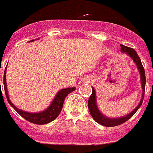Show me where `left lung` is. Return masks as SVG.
I'll use <instances>...</instances> for the list:
<instances>
[{
    "label": "left lung",
    "instance_id": "obj_1",
    "mask_svg": "<svg viewBox=\"0 0 153 153\" xmlns=\"http://www.w3.org/2000/svg\"><path fill=\"white\" fill-rule=\"evenodd\" d=\"M121 46V51L122 53H126V55H128L129 56L133 59V61L134 62V64L137 65V70L139 71V74H140V79H141V88H142V96H141V99L139 102L138 105L131 112H130L127 115H124V116H121L119 118H109L106 115H105L98 108L97 105V96H96V90L94 87H92V94L90 97H89V100H88V108H89V112L90 115L93 117L97 123H98L100 125L105 126H108V127H111V126H119L120 124L123 123L125 122H126L128 120H130V118L132 117L133 115H134L135 112L139 109V108L142 105L144 99V95H145V69H144L142 64H141V59L140 57L137 56V52L132 48H129L127 46H125L123 45H120Z\"/></svg>",
    "mask_w": 153,
    "mask_h": 153
}]
</instances>
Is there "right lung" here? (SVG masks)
<instances>
[{"instance_id": "1", "label": "right lung", "mask_w": 153, "mask_h": 153, "mask_svg": "<svg viewBox=\"0 0 153 153\" xmlns=\"http://www.w3.org/2000/svg\"><path fill=\"white\" fill-rule=\"evenodd\" d=\"M36 40V39H35ZM34 40L30 41L29 42H32ZM6 70H7V66H6L4 73V92H5L6 97L8 100L9 105L16 110L19 115L25 120L27 121L30 122L32 123L38 124V125H43V124H46L53 121V120L56 119L57 116L59 115V113L61 111L63 105H64V101L65 100V97L68 96V94L71 93V92L75 90V87H71V88H65V89H60L56 95L55 96L54 99L53 100L50 105L45 110L42 111L40 112H27V111H23L21 109H19L16 108L9 100V97L8 94V89H7V83H6ZM1 83V82H0Z\"/></svg>"}]
</instances>
